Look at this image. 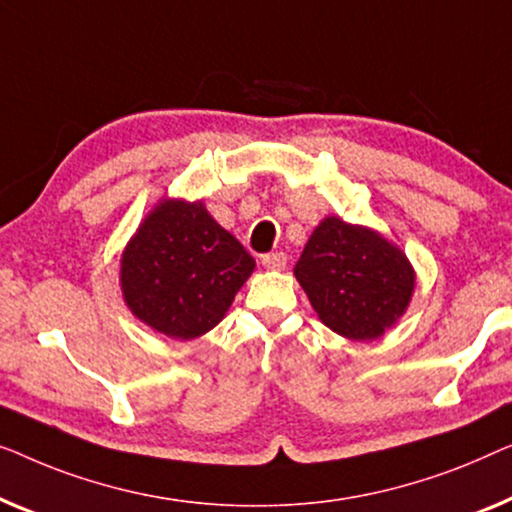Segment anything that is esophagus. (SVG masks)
<instances>
[{
	"mask_svg": "<svg viewBox=\"0 0 512 512\" xmlns=\"http://www.w3.org/2000/svg\"><path fill=\"white\" fill-rule=\"evenodd\" d=\"M262 266L269 271H283L287 266V257L283 253H269L262 257Z\"/></svg>",
	"mask_w": 512,
	"mask_h": 512,
	"instance_id": "obj_1",
	"label": "esophagus"
}]
</instances>
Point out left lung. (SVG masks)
<instances>
[{"label": "left lung", "instance_id": "1", "mask_svg": "<svg viewBox=\"0 0 512 512\" xmlns=\"http://www.w3.org/2000/svg\"><path fill=\"white\" fill-rule=\"evenodd\" d=\"M294 276L322 325L350 341H376L397 325L415 290V269L376 229L327 215L304 246Z\"/></svg>", "mask_w": 512, "mask_h": 512}]
</instances>
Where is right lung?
Here are the masks:
<instances>
[{
	"instance_id": "obj_1",
	"label": "right lung",
	"mask_w": 512,
	"mask_h": 512,
	"mask_svg": "<svg viewBox=\"0 0 512 512\" xmlns=\"http://www.w3.org/2000/svg\"><path fill=\"white\" fill-rule=\"evenodd\" d=\"M253 271L255 259L204 201L162 197L122 250L120 290L136 320L190 341L225 318Z\"/></svg>"
}]
</instances>
